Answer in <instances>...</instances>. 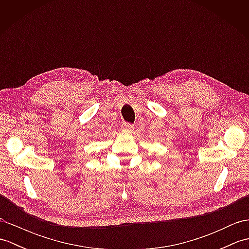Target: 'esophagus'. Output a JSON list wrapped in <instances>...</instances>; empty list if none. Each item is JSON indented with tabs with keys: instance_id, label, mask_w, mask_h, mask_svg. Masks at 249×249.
Segmentation results:
<instances>
[{
	"instance_id": "esophagus-1",
	"label": "esophagus",
	"mask_w": 249,
	"mask_h": 249,
	"mask_svg": "<svg viewBox=\"0 0 249 249\" xmlns=\"http://www.w3.org/2000/svg\"><path fill=\"white\" fill-rule=\"evenodd\" d=\"M122 129H123V131H125V133H131V131L134 130V125L128 124V123H124L123 125H122Z\"/></svg>"
}]
</instances>
